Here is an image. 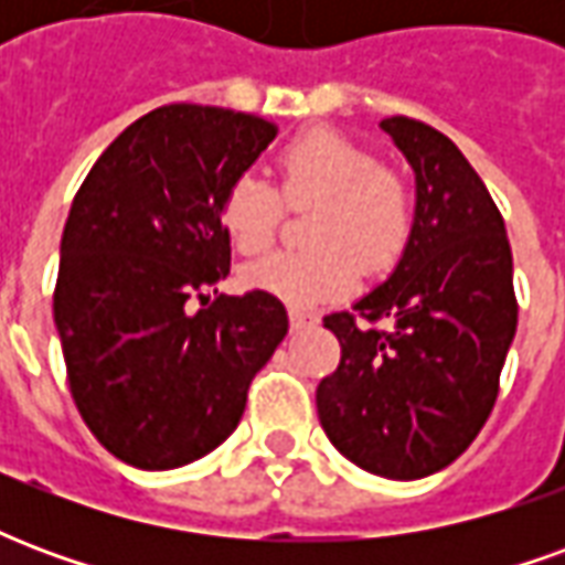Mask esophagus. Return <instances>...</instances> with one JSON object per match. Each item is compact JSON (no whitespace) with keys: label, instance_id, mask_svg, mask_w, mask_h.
Returning <instances> with one entry per match:
<instances>
[{"label":"esophagus","instance_id":"esophagus-1","mask_svg":"<svg viewBox=\"0 0 565 565\" xmlns=\"http://www.w3.org/2000/svg\"><path fill=\"white\" fill-rule=\"evenodd\" d=\"M287 315H290V330H306V327H315V318L306 315V311H299V308H290Z\"/></svg>","mask_w":565,"mask_h":565}]
</instances>
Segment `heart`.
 Listing matches in <instances>:
<instances>
[{
    "mask_svg": "<svg viewBox=\"0 0 565 565\" xmlns=\"http://www.w3.org/2000/svg\"><path fill=\"white\" fill-rule=\"evenodd\" d=\"M290 205H318L311 250H278L250 263L245 284L287 306H318L354 290L360 266L372 275L393 269L412 235V205L399 178L332 129L294 139L278 157ZM281 217V199L257 172H238L223 186L221 223L235 250L269 247Z\"/></svg>",
    "mask_w": 565,
    "mask_h": 565,
    "instance_id": "b5f03b06",
    "label": "heart"
}]
</instances>
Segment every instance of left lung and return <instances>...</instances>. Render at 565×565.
Listing matches in <instances>:
<instances>
[{"mask_svg":"<svg viewBox=\"0 0 565 565\" xmlns=\"http://www.w3.org/2000/svg\"><path fill=\"white\" fill-rule=\"evenodd\" d=\"M381 129L415 172V221L396 269L354 313L392 330L323 318L342 363L318 384V417L354 466L415 481L457 460L493 412L518 302L505 223L460 148L412 117Z\"/></svg>","mask_w":565,"mask_h":565,"instance_id":"left-lung-1","label":"left lung"}]
</instances>
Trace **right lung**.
Masks as SVG:
<instances>
[{
	"instance_id": "obj_1",
	"label": "right lung",
	"mask_w": 565,
	"mask_h": 565,
	"mask_svg": "<svg viewBox=\"0 0 565 565\" xmlns=\"http://www.w3.org/2000/svg\"><path fill=\"white\" fill-rule=\"evenodd\" d=\"M275 132L266 117L166 105L105 148L72 202L54 294L68 387L93 436L136 469H178L226 441L287 335L275 296H202L230 271L223 186Z\"/></svg>"
}]
</instances>
